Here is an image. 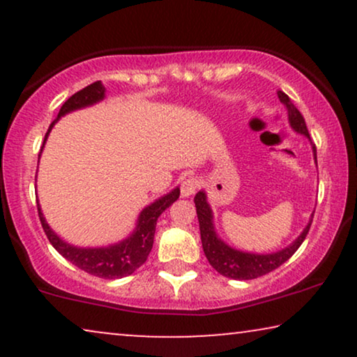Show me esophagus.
<instances>
[{"label": "esophagus", "instance_id": "34e87169", "mask_svg": "<svg viewBox=\"0 0 357 357\" xmlns=\"http://www.w3.org/2000/svg\"><path fill=\"white\" fill-rule=\"evenodd\" d=\"M198 178L193 177V175H185L182 178V183H180V192H182V197H190L197 192L198 188Z\"/></svg>", "mask_w": 357, "mask_h": 357}]
</instances>
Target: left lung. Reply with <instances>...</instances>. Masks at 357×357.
Listing matches in <instances>:
<instances>
[{"mask_svg":"<svg viewBox=\"0 0 357 357\" xmlns=\"http://www.w3.org/2000/svg\"><path fill=\"white\" fill-rule=\"evenodd\" d=\"M278 97L282 104L286 105L287 115H289V123L297 133L305 135L307 138H310L309 130L305 126V120L299 110L296 109V105L292 104L289 96L284 94L282 91H278ZM314 155L317 160V149L315 144ZM195 206H197V214L199 221V234H202V243H203V252L206 255L209 265L216 270L219 275L231 278V280H255L263 275H268L276 268H280L282 263L289 260V258L297 252V248L302 245V242L305 241L307 234H309L312 221L307 224L304 232L291 243L289 247L282 248V250L276 253H268V255H258V253H247L241 250H234L229 245H226L221 238H218L216 232H214L213 226V213L211 208L206 202V195L203 192H198L195 197ZM314 218V216H312Z\"/></svg>","mask_w":357,"mask_h":357,"instance_id":"obj_1","label":"left lung"}]
</instances>
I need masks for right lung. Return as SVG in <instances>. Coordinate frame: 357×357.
I'll return each instance as SVG.
<instances>
[{"label": "right lung", "instance_id": "1", "mask_svg": "<svg viewBox=\"0 0 357 357\" xmlns=\"http://www.w3.org/2000/svg\"><path fill=\"white\" fill-rule=\"evenodd\" d=\"M104 96L105 87L100 81L92 82V84L86 86L84 89L73 94L70 99L61 105L60 114H58L56 119L52 121L50 128H48L45 135V139L60 116L68 114V112L96 104V102L104 99ZM45 139H43V143H45ZM178 197L180 190L175 188L174 192H170L169 195H165V197L159 198L158 202L149 204L148 208H144L143 211H141L136 231L131 234L128 238H125L123 242L115 243V245L105 248H77L70 245V243L63 242L61 238L48 227L38 204L37 209L43 232H45L47 238L50 241L52 245L55 247V250L60 253L61 257H65L68 261H71L73 265L81 268L82 271L89 273L92 276L104 278V280H116V278H123L131 275V273H135L146 260H148L151 248H153L158 218L170 206V204L177 202Z\"/></svg>", "mask_w": 357, "mask_h": 357}]
</instances>
